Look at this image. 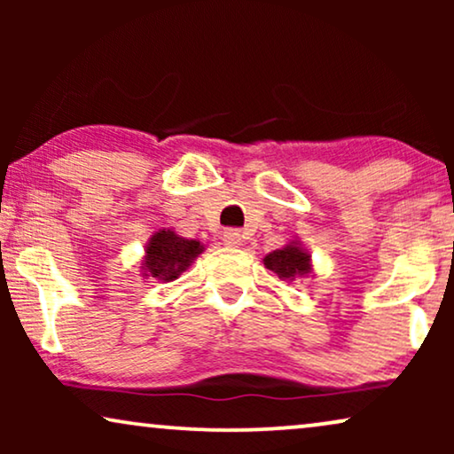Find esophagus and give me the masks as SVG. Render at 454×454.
<instances>
[{"label": "esophagus", "instance_id": "obj_1", "mask_svg": "<svg viewBox=\"0 0 454 454\" xmlns=\"http://www.w3.org/2000/svg\"><path fill=\"white\" fill-rule=\"evenodd\" d=\"M241 238H244V235H241L239 229H225V231H223V241H225L227 246H239Z\"/></svg>", "mask_w": 454, "mask_h": 454}]
</instances>
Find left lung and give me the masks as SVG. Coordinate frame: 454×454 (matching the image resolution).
<instances>
[{"instance_id":"1","label":"left lung","mask_w":454,"mask_h":454,"mask_svg":"<svg viewBox=\"0 0 454 454\" xmlns=\"http://www.w3.org/2000/svg\"><path fill=\"white\" fill-rule=\"evenodd\" d=\"M264 266L275 272L278 278H295L309 272V256L300 246H287L283 250H275L264 258Z\"/></svg>"}]
</instances>
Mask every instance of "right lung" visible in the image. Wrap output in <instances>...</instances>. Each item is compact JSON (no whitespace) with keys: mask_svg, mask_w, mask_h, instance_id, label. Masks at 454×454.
Masks as SVG:
<instances>
[{"mask_svg":"<svg viewBox=\"0 0 454 454\" xmlns=\"http://www.w3.org/2000/svg\"><path fill=\"white\" fill-rule=\"evenodd\" d=\"M202 252V246L194 239H184L173 231H159L146 246V260L142 270L157 281H173L188 269L192 260Z\"/></svg>","mask_w":454,"mask_h":454,"instance_id":"add662e5","label":"right lung"}]
</instances>
